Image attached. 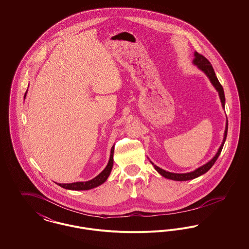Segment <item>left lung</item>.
<instances>
[{"label": "left lung", "mask_w": 249, "mask_h": 249, "mask_svg": "<svg viewBox=\"0 0 249 249\" xmlns=\"http://www.w3.org/2000/svg\"><path fill=\"white\" fill-rule=\"evenodd\" d=\"M192 63L194 65H196L198 67L199 70H201V71H203L205 73V75L208 77V79L210 80L211 84L213 85V88L216 89V91L218 92L219 95V99H220V102H221V105L222 107L225 108V95H224V90H223V88L222 86L219 83L214 71H213V67L211 65V63L209 62V60L204 58L202 55L199 54L198 52H194V59L192 60ZM227 132H228V119L226 121V128L225 131H224V137H223V141L221 145L219 146L216 154L213 156V159L211 160H209L207 163L203 164V165L199 167L198 169L190 172V173H185V174H177V173H171V172H168L165 171L160 167H158L157 165H155L154 163L150 160V162L152 163V165L154 166L155 170L160 175L162 176L163 178H167V179H171V180H175V181H187V180H191V179H194V178H199L202 176L203 174H205L206 172H208L211 167L213 165V163L215 162V160H217L218 156L221 153V150L223 148V145H224V142L226 141V137H227Z\"/></svg>", "instance_id": "left-lung-1"}]
</instances>
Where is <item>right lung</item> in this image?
I'll return each mask as SVG.
<instances>
[{
	"label": "right lung",
	"mask_w": 249,
	"mask_h": 249,
	"mask_svg": "<svg viewBox=\"0 0 249 249\" xmlns=\"http://www.w3.org/2000/svg\"><path fill=\"white\" fill-rule=\"evenodd\" d=\"M27 91H28V89H27ZM27 91L24 95V99L26 97ZM114 148H115V145H113L112 148H111L110 158H109L107 167L96 178L91 179V180L86 181V182H74V183H69V184L58 183V185L59 187L63 188V189H66V190H88L94 189L96 187L104 184L107 181V178H109V176L111 174V171H112V168H113V164H114Z\"/></svg>",
	"instance_id": "right-lung-1"
}]
</instances>
